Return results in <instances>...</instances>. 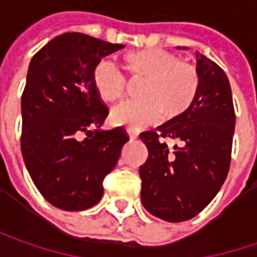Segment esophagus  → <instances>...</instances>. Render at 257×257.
<instances>
[{
    "mask_svg": "<svg viewBox=\"0 0 257 257\" xmlns=\"http://www.w3.org/2000/svg\"><path fill=\"white\" fill-rule=\"evenodd\" d=\"M128 135L131 141H134V140H137V138H138V134H137V132H134L132 129H128Z\"/></svg>",
    "mask_w": 257,
    "mask_h": 257,
    "instance_id": "1",
    "label": "esophagus"
}]
</instances>
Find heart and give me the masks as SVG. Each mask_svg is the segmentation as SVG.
Returning a JSON list of instances; mask_svg holds the SVG:
<instances>
[{
	"label": "heart",
	"instance_id": "1",
	"mask_svg": "<svg viewBox=\"0 0 257 257\" xmlns=\"http://www.w3.org/2000/svg\"><path fill=\"white\" fill-rule=\"evenodd\" d=\"M126 68L134 81H143L140 101H128L116 106L110 120L117 126L143 129L156 123L164 113L174 119L192 104L199 74L193 64L180 61L174 53L163 49H143L129 53ZM93 83L104 101H117L128 91V78L120 67L109 58L101 59L93 72Z\"/></svg>",
	"mask_w": 257,
	"mask_h": 257
}]
</instances>
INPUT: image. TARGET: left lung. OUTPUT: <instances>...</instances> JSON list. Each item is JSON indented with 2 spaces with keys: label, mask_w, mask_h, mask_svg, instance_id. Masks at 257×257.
Wrapping results in <instances>:
<instances>
[{
  "label": "left lung",
  "mask_w": 257,
  "mask_h": 257,
  "mask_svg": "<svg viewBox=\"0 0 257 257\" xmlns=\"http://www.w3.org/2000/svg\"><path fill=\"white\" fill-rule=\"evenodd\" d=\"M196 64L199 84L188 110L140 135L148 148L140 167L141 202L169 222L198 215L218 193L231 161L235 113L228 78L202 53ZM167 139L178 143L172 153Z\"/></svg>",
  "instance_id": "obj_1"
}]
</instances>
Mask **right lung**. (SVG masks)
<instances>
[{
  "instance_id": "right-lung-1",
  "label": "right lung",
  "mask_w": 257,
  "mask_h": 257,
  "mask_svg": "<svg viewBox=\"0 0 257 257\" xmlns=\"http://www.w3.org/2000/svg\"><path fill=\"white\" fill-rule=\"evenodd\" d=\"M122 48L83 33H64L30 61L22 96V154L42 196L59 209L83 211L97 204L103 179L128 143L120 126L98 129L109 109L93 83L101 58Z\"/></svg>"
}]
</instances>
